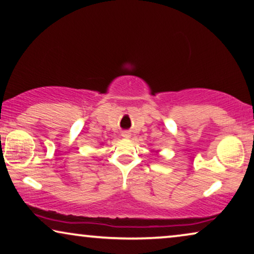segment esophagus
<instances>
[{"mask_svg": "<svg viewBox=\"0 0 254 254\" xmlns=\"http://www.w3.org/2000/svg\"><path fill=\"white\" fill-rule=\"evenodd\" d=\"M122 137H123V138H127V139L130 138V133H128L127 131H124L123 133H122Z\"/></svg>", "mask_w": 254, "mask_h": 254, "instance_id": "1", "label": "esophagus"}]
</instances>
